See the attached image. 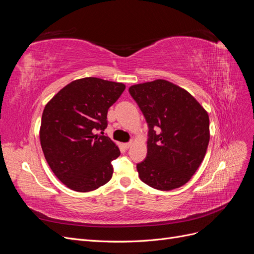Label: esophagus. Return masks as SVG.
Segmentation results:
<instances>
[{
	"label": "esophagus",
	"instance_id": "obj_1",
	"mask_svg": "<svg viewBox=\"0 0 254 254\" xmlns=\"http://www.w3.org/2000/svg\"><path fill=\"white\" fill-rule=\"evenodd\" d=\"M131 144H132V141H130V142H128V143H124L123 144V146H124V147L126 148V149H128L130 146H131Z\"/></svg>",
	"mask_w": 254,
	"mask_h": 254
}]
</instances>
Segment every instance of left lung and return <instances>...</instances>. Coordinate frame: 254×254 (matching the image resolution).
Listing matches in <instances>:
<instances>
[{"label": "left lung", "instance_id": "obj_1", "mask_svg": "<svg viewBox=\"0 0 254 254\" xmlns=\"http://www.w3.org/2000/svg\"><path fill=\"white\" fill-rule=\"evenodd\" d=\"M129 93L148 125L147 155L136 164L140 179L160 190L184 186L209 145L207 112L188 91L163 79L134 84Z\"/></svg>", "mask_w": 254, "mask_h": 254}]
</instances>
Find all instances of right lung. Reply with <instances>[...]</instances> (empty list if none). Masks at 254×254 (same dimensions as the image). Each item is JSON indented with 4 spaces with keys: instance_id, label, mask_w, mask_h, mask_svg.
Returning <instances> with one entry per match:
<instances>
[{
    "instance_id": "add662e5",
    "label": "right lung",
    "mask_w": 254,
    "mask_h": 254,
    "mask_svg": "<svg viewBox=\"0 0 254 254\" xmlns=\"http://www.w3.org/2000/svg\"><path fill=\"white\" fill-rule=\"evenodd\" d=\"M125 84L96 77L74 80L45 106L40 142L51 170L76 191H90L108 182L120 149L104 135L107 113Z\"/></svg>"
}]
</instances>
